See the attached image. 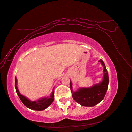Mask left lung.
Masks as SVG:
<instances>
[{"label":"left lung","instance_id":"left-lung-1","mask_svg":"<svg viewBox=\"0 0 132 132\" xmlns=\"http://www.w3.org/2000/svg\"><path fill=\"white\" fill-rule=\"evenodd\" d=\"M99 62L104 67V76L102 81L95 84L90 87H80L76 91H73L72 82L70 81V88L72 98L74 101L81 106H93L104 99L108 86V74L104 61L99 60ZM71 81V80H70Z\"/></svg>","mask_w":132,"mask_h":132}]
</instances>
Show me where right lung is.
I'll return each mask as SVG.
<instances>
[{
  "label": "right lung",
  "instance_id": "add662e5",
  "mask_svg": "<svg viewBox=\"0 0 132 132\" xmlns=\"http://www.w3.org/2000/svg\"><path fill=\"white\" fill-rule=\"evenodd\" d=\"M15 89L16 93L18 94L19 98L23 103L26 107L30 109L36 111H42L47 108L49 106H50L51 104L54 100V88L53 89L52 93L49 96L44 97L41 99H38L37 101H33L27 98L26 96L22 95L19 92V90L17 87V79L15 77Z\"/></svg>",
  "mask_w": 132,
  "mask_h": 132
}]
</instances>
